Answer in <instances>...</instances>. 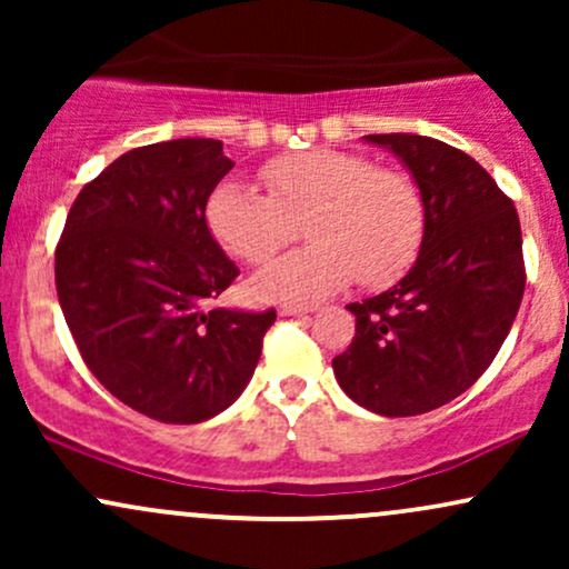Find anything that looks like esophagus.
Masks as SVG:
<instances>
[{
  "instance_id": "obj_1",
  "label": "esophagus",
  "mask_w": 569,
  "mask_h": 569,
  "mask_svg": "<svg viewBox=\"0 0 569 569\" xmlns=\"http://www.w3.org/2000/svg\"><path fill=\"white\" fill-rule=\"evenodd\" d=\"M316 305H280L283 316H307V312H316Z\"/></svg>"
}]
</instances>
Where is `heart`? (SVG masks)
Returning a JSON list of instances; mask_svg holds the SVG:
<instances>
[{
  "label": "heart",
  "mask_w": 569,
  "mask_h": 569,
  "mask_svg": "<svg viewBox=\"0 0 569 569\" xmlns=\"http://www.w3.org/2000/svg\"><path fill=\"white\" fill-rule=\"evenodd\" d=\"M267 194L224 179L206 200V224L227 253L264 264L297 240L305 251L253 278L259 297L316 299L358 283L385 289L415 264L426 240V198L409 173L342 149H305L259 166Z\"/></svg>",
  "instance_id": "1"
}]
</instances>
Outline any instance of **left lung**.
I'll list each match as a JSON object with an SVG mask.
<instances>
[{
    "instance_id": "obj_1",
    "label": "left lung",
    "mask_w": 569,
    "mask_h": 569,
    "mask_svg": "<svg viewBox=\"0 0 569 569\" xmlns=\"http://www.w3.org/2000/svg\"><path fill=\"white\" fill-rule=\"evenodd\" d=\"M367 141L403 160L426 198L420 257L393 289L348 305L350 348L331 361L339 388L382 417L439 409L485 375L525 293L513 200L471 154L415 133Z\"/></svg>"
}]
</instances>
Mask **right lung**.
<instances>
[{
	"instance_id": "add662e5",
	"label": "right lung",
	"mask_w": 569,
	"mask_h": 569,
	"mask_svg": "<svg viewBox=\"0 0 569 569\" xmlns=\"http://www.w3.org/2000/svg\"><path fill=\"white\" fill-rule=\"evenodd\" d=\"M232 166L213 139L130 149L82 187L56 248L82 361L126 407L171 426L230 407L276 323V310H206L240 276L206 224Z\"/></svg>"
}]
</instances>
